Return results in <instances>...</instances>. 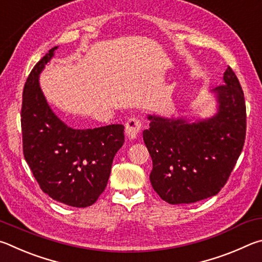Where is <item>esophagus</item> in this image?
I'll return each mask as SVG.
<instances>
[{
	"mask_svg": "<svg viewBox=\"0 0 262 262\" xmlns=\"http://www.w3.org/2000/svg\"><path fill=\"white\" fill-rule=\"evenodd\" d=\"M141 122L135 117L128 118L125 123V135L130 139H136L141 132Z\"/></svg>",
	"mask_w": 262,
	"mask_h": 262,
	"instance_id": "1",
	"label": "esophagus"
}]
</instances>
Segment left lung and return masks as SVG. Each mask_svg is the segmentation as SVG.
I'll list each match as a JSON object with an SVG mask.
<instances>
[{"instance_id": "obj_1", "label": "left lung", "mask_w": 262, "mask_h": 262, "mask_svg": "<svg viewBox=\"0 0 262 262\" xmlns=\"http://www.w3.org/2000/svg\"><path fill=\"white\" fill-rule=\"evenodd\" d=\"M215 87L219 113L212 118L148 116L143 138L153 161L149 180L168 204H191L217 194L242 153L246 136L244 92L230 67Z\"/></svg>"}]
</instances>
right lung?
Returning a JSON list of instances; mask_svg holds the SVG:
<instances>
[{
	"instance_id": "1",
	"label": "right lung",
	"mask_w": 262,
	"mask_h": 262,
	"mask_svg": "<svg viewBox=\"0 0 262 262\" xmlns=\"http://www.w3.org/2000/svg\"><path fill=\"white\" fill-rule=\"evenodd\" d=\"M56 48L35 64L25 82L23 153L45 193L72 207H89L107 186L114 157L124 144V126L76 130L53 113L41 92L39 75Z\"/></svg>"
}]
</instances>
